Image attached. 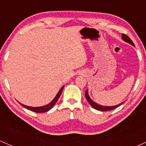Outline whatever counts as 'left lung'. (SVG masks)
I'll use <instances>...</instances> for the list:
<instances>
[{"instance_id": "1", "label": "left lung", "mask_w": 146, "mask_h": 146, "mask_svg": "<svg viewBox=\"0 0 146 146\" xmlns=\"http://www.w3.org/2000/svg\"><path fill=\"white\" fill-rule=\"evenodd\" d=\"M121 36H122L121 38L123 41L126 42H128L129 44H130L131 45H132V46H135V44H134L133 42L131 40V39H130L128 36H126L125 34H123V33L121 34ZM85 96H86L87 101L88 102V103L90 104V105L93 108H95V109L98 110H100V111H109V110H114L115 109V108H117V107L119 106H121L122 104L123 103V102H122V103L119 104H117L116 106H106L100 105L99 104H97L96 102H95L94 101H93V100H91V98H90L89 95H88V89H87L86 91L85 92Z\"/></svg>"}]
</instances>
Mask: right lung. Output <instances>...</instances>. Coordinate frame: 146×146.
Wrapping results in <instances>:
<instances>
[{
	"label": "right lung",
	"instance_id": "obj_1",
	"mask_svg": "<svg viewBox=\"0 0 146 146\" xmlns=\"http://www.w3.org/2000/svg\"><path fill=\"white\" fill-rule=\"evenodd\" d=\"M64 87V86H63L61 88H60V90L58 91V94L56 95V96L55 97V98L53 99V100H52V101L50 102L49 104H46L45 106H39V107H32V106H28L24 105V104H21L20 102H19V104L22 106L25 107V108H27V109L31 110V111L35 112V113H45V112H47L49 110H51V108L54 106L55 104H56V102H58V99H59L60 95H61V94H62V92Z\"/></svg>",
	"mask_w": 146,
	"mask_h": 146
}]
</instances>
